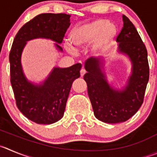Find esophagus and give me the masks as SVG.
Returning a JSON list of instances; mask_svg holds the SVG:
<instances>
[{
  "label": "esophagus",
  "mask_w": 157,
  "mask_h": 157,
  "mask_svg": "<svg viewBox=\"0 0 157 157\" xmlns=\"http://www.w3.org/2000/svg\"><path fill=\"white\" fill-rule=\"evenodd\" d=\"M85 74H86L85 70H84V69H81V70H80V76H81V77H83Z\"/></svg>",
  "instance_id": "1"
}]
</instances>
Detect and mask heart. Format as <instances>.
Here are the masks:
<instances>
[{"label": "heart", "instance_id": "1", "mask_svg": "<svg viewBox=\"0 0 157 157\" xmlns=\"http://www.w3.org/2000/svg\"><path fill=\"white\" fill-rule=\"evenodd\" d=\"M117 27L104 20H95L76 26L69 34L70 44L77 50H84L90 46L93 56H99L108 52L117 36ZM70 53H75V49L70 44L64 45Z\"/></svg>", "mask_w": 157, "mask_h": 157}]
</instances>
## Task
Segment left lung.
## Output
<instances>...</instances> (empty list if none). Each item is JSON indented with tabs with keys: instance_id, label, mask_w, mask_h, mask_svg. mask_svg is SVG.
Here are the masks:
<instances>
[{
	"instance_id": "8db88e82",
	"label": "left lung",
	"mask_w": 157,
	"mask_h": 157,
	"mask_svg": "<svg viewBox=\"0 0 157 157\" xmlns=\"http://www.w3.org/2000/svg\"><path fill=\"white\" fill-rule=\"evenodd\" d=\"M123 28L117 37L118 52L128 56L132 64L131 74L124 87L115 88L108 83L104 60L89 58L84 63L87 93L94 114L100 121L119 123L127 121L137 112L144 98L149 81L147 50L138 32L125 15Z\"/></svg>"
}]
</instances>
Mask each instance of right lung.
<instances>
[{
    "label": "right lung",
    "mask_w": 157,
    "mask_h": 157,
    "mask_svg": "<svg viewBox=\"0 0 157 157\" xmlns=\"http://www.w3.org/2000/svg\"><path fill=\"white\" fill-rule=\"evenodd\" d=\"M70 15L45 13L35 17L17 32L9 55L11 83L20 112L37 124L49 125L63 118L72 83L80 76L82 65L67 68L54 67L40 83L28 80L21 66V55L27 42L35 39L53 41L59 52L70 25Z\"/></svg>",
    "instance_id": "obj_1"
}]
</instances>
